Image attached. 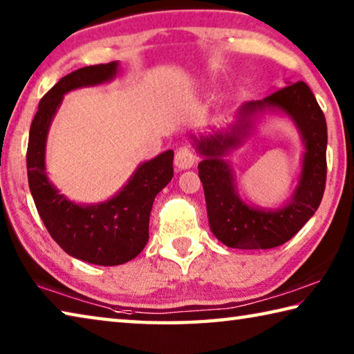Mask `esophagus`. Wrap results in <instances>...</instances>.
I'll list each match as a JSON object with an SVG mask.
<instances>
[{"mask_svg":"<svg viewBox=\"0 0 354 354\" xmlns=\"http://www.w3.org/2000/svg\"><path fill=\"white\" fill-rule=\"evenodd\" d=\"M196 160H198V158H196L194 149L189 147H181L175 154V165L179 170L190 169L192 165L196 164Z\"/></svg>","mask_w":354,"mask_h":354,"instance_id":"1","label":"esophagus"}]
</instances>
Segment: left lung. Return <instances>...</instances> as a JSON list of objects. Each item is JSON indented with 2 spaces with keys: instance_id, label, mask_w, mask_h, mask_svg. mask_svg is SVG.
Returning <instances> with one entry per match:
<instances>
[{
  "instance_id": "obj_1",
  "label": "left lung",
  "mask_w": 354,
  "mask_h": 354,
  "mask_svg": "<svg viewBox=\"0 0 354 354\" xmlns=\"http://www.w3.org/2000/svg\"><path fill=\"white\" fill-rule=\"evenodd\" d=\"M266 107L289 113L306 142L299 185L290 205L279 211H257L237 198L231 171L221 160V156L239 143L236 133L194 137L200 154L205 156L198 164V175L205 189L209 225L215 237L230 248L267 250L290 241L319 209L325 192L326 120L308 84L297 81L266 98L243 104L239 115L244 124L236 127L242 128L241 134L248 128L247 118Z\"/></svg>"
}]
</instances>
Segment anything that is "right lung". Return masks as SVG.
I'll use <instances>...</instances> for the list:
<instances>
[{
	"instance_id": "right-lung-1",
	"label": "right lung",
	"mask_w": 354,
	"mask_h": 354,
	"mask_svg": "<svg viewBox=\"0 0 354 354\" xmlns=\"http://www.w3.org/2000/svg\"><path fill=\"white\" fill-rule=\"evenodd\" d=\"M115 73L117 62H109L84 67L61 77L40 100L29 129L26 151L29 189L48 232L65 253L95 266H120L145 248L153 201L173 178V151L169 149L142 164L123 190L103 205H73L48 181L46 133L64 93L104 82Z\"/></svg>"
}]
</instances>
